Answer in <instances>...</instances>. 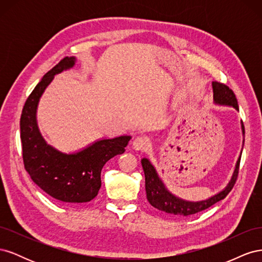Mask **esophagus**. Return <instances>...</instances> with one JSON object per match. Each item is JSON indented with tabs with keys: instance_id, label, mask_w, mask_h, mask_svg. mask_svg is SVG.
Here are the masks:
<instances>
[{
	"instance_id": "34e87169",
	"label": "esophagus",
	"mask_w": 262,
	"mask_h": 262,
	"mask_svg": "<svg viewBox=\"0 0 262 262\" xmlns=\"http://www.w3.org/2000/svg\"><path fill=\"white\" fill-rule=\"evenodd\" d=\"M132 146L136 150H145L149 146V141L145 137H138L134 139Z\"/></svg>"
}]
</instances>
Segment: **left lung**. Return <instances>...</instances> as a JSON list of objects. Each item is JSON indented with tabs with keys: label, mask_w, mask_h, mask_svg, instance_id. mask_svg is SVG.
Here are the masks:
<instances>
[{
	"label": "left lung",
	"mask_w": 262,
	"mask_h": 262,
	"mask_svg": "<svg viewBox=\"0 0 262 262\" xmlns=\"http://www.w3.org/2000/svg\"><path fill=\"white\" fill-rule=\"evenodd\" d=\"M212 89H213V99L214 104L221 105V106H228L233 107L238 112V104H237V99L235 97V94L232 90H229V87L226 85L219 83V82H212ZM242 132L243 137L245 136V128L242 122ZM243 140V146H244ZM243 152V148H242ZM241 152V156H242ZM241 156L237 160L235 170L233 172V176L229 180L227 186L220 191L219 193L210 196L209 199H205L202 201H188L185 199L172 194L169 190L166 188L165 184L161 177L158 176V173L155 169L152 163L149 162L148 158L143 157L141 160L142 167L144 170L145 175V190H146V198L148 202L152 207L155 209L163 211L165 213L175 214V215L180 216H188L192 215L198 212H201L205 209L210 208L211 205L216 203L221 200H223L224 198L228 194V192L233 189L237 176H238V169H239V163H241Z\"/></svg>",
	"instance_id": "left-lung-1"
}]
</instances>
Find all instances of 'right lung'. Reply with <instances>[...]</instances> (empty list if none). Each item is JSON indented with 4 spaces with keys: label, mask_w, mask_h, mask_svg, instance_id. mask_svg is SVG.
<instances>
[{
    "label": "right lung",
    "mask_w": 262,
    "mask_h": 262,
    "mask_svg": "<svg viewBox=\"0 0 262 262\" xmlns=\"http://www.w3.org/2000/svg\"><path fill=\"white\" fill-rule=\"evenodd\" d=\"M67 57L46 73L27 98L20 117V140L25 169L35 184L63 203L90 202L98 194L104 165L122 154L131 136L100 139L74 153H63L47 143L37 123V109L43 92L54 75L75 66Z\"/></svg>",
    "instance_id": "1"
}]
</instances>
